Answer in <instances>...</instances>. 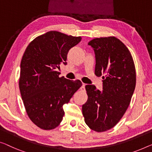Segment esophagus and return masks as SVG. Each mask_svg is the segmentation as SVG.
<instances>
[{
  "label": "esophagus",
  "instance_id": "1",
  "mask_svg": "<svg viewBox=\"0 0 152 152\" xmlns=\"http://www.w3.org/2000/svg\"><path fill=\"white\" fill-rule=\"evenodd\" d=\"M80 89H81V91H85V84L83 83V85L81 86Z\"/></svg>",
  "mask_w": 152,
  "mask_h": 152
}]
</instances>
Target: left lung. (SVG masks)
<instances>
[{
	"label": "left lung",
	"instance_id": "obj_1",
	"mask_svg": "<svg viewBox=\"0 0 152 152\" xmlns=\"http://www.w3.org/2000/svg\"><path fill=\"white\" fill-rule=\"evenodd\" d=\"M88 45L95 53V74L106 76L102 91L86 85L88 99L83 115L91 130L104 132L118 123L130 104L136 86L135 66L128 48L116 37L96 38Z\"/></svg>",
	"mask_w": 152,
	"mask_h": 152
}]
</instances>
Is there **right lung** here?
<instances>
[{
    "label": "right lung",
    "mask_w": 152,
    "mask_h": 152,
    "mask_svg": "<svg viewBox=\"0 0 152 152\" xmlns=\"http://www.w3.org/2000/svg\"><path fill=\"white\" fill-rule=\"evenodd\" d=\"M80 37L49 31L33 40L20 63L19 87L27 115L36 126L52 130L63 120V106L82 86L80 80L58 77L60 65H67L70 49Z\"/></svg>",
    "instance_id": "right-lung-1"
}]
</instances>
